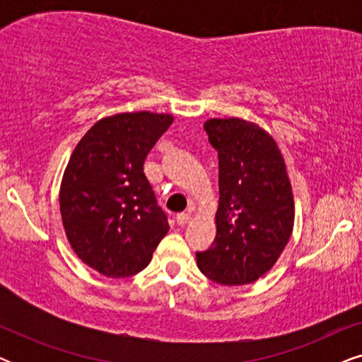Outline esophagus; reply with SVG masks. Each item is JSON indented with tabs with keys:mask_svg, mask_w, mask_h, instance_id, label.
I'll return each instance as SVG.
<instances>
[{
	"mask_svg": "<svg viewBox=\"0 0 362 362\" xmlns=\"http://www.w3.org/2000/svg\"><path fill=\"white\" fill-rule=\"evenodd\" d=\"M189 214H186V212H181V214L176 216V224L177 226H186L187 222H189Z\"/></svg>",
	"mask_w": 362,
	"mask_h": 362,
	"instance_id": "obj_1",
	"label": "esophagus"
}]
</instances>
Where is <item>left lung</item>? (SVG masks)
I'll return each mask as SVG.
<instances>
[{"label":"left lung","instance_id":"8db88e82","mask_svg":"<svg viewBox=\"0 0 362 362\" xmlns=\"http://www.w3.org/2000/svg\"><path fill=\"white\" fill-rule=\"evenodd\" d=\"M204 130L219 156L216 239L197 252L199 270L221 285L265 275L288 244L295 202L279 145L244 118H209Z\"/></svg>","mask_w":362,"mask_h":362}]
</instances>
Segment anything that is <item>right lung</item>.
Instances as JSON below:
<instances>
[{"label":"right lung","mask_w":362,"mask_h":362,"mask_svg":"<svg viewBox=\"0 0 362 362\" xmlns=\"http://www.w3.org/2000/svg\"><path fill=\"white\" fill-rule=\"evenodd\" d=\"M173 120L170 113H115L74 148L59 191L62 224L78 259L102 275L141 272L170 230L143 163Z\"/></svg>","instance_id":"obj_1"}]
</instances>
